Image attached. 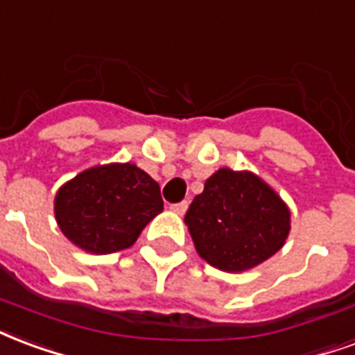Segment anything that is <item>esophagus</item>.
Here are the masks:
<instances>
[{
	"label": "esophagus",
	"mask_w": 355,
	"mask_h": 355,
	"mask_svg": "<svg viewBox=\"0 0 355 355\" xmlns=\"http://www.w3.org/2000/svg\"><path fill=\"white\" fill-rule=\"evenodd\" d=\"M171 211L177 212V214H180V216H182V214L188 211V201H180V203L171 205Z\"/></svg>",
	"instance_id": "esophagus-1"
}]
</instances>
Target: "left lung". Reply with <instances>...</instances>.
I'll return each mask as SVG.
<instances>
[{"label":"left lung","mask_w":355,"mask_h":355,"mask_svg":"<svg viewBox=\"0 0 355 355\" xmlns=\"http://www.w3.org/2000/svg\"><path fill=\"white\" fill-rule=\"evenodd\" d=\"M184 222L201 258L227 272L275 256L290 233V209L250 171L218 169L196 196Z\"/></svg>","instance_id":"obj_1"}]
</instances>
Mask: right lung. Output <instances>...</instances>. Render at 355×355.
<instances>
[{
	"label": "right lung",
	"mask_w": 355,
	"mask_h": 355,
	"mask_svg": "<svg viewBox=\"0 0 355 355\" xmlns=\"http://www.w3.org/2000/svg\"><path fill=\"white\" fill-rule=\"evenodd\" d=\"M162 211L157 182L133 164L90 167L65 182L54 199L62 233L92 254L130 248Z\"/></svg>",
	"instance_id": "1"
}]
</instances>
